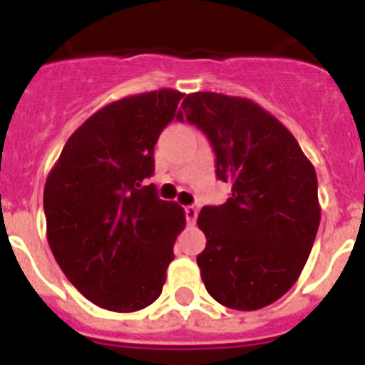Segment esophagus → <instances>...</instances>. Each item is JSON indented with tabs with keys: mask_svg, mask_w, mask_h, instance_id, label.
Here are the masks:
<instances>
[{
	"mask_svg": "<svg viewBox=\"0 0 365 365\" xmlns=\"http://www.w3.org/2000/svg\"><path fill=\"white\" fill-rule=\"evenodd\" d=\"M185 213H186V222H188V225H194V222H196V217H197V209L194 207V205H186L185 207Z\"/></svg>",
	"mask_w": 365,
	"mask_h": 365,
	"instance_id": "34e87169",
	"label": "esophagus"
}]
</instances>
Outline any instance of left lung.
I'll return each mask as SVG.
<instances>
[{
  "instance_id": "8db88e82",
  "label": "left lung",
  "mask_w": 365,
  "mask_h": 365,
  "mask_svg": "<svg viewBox=\"0 0 365 365\" xmlns=\"http://www.w3.org/2000/svg\"><path fill=\"white\" fill-rule=\"evenodd\" d=\"M200 127L217 177L232 185L222 205H205L197 255L205 289L234 310H259L293 287L320 227L314 165L289 129L244 97L190 93L179 120Z\"/></svg>"
}]
</instances>
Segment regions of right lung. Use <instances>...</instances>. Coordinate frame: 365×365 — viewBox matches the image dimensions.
Returning a JSON list of instances; mask_svg holds the SVG:
<instances>
[{"label":"right lung","mask_w":365,"mask_h":365,"mask_svg":"<svg viewBox=\"0 0 365 365\" xmlns=\"http://www.w3.org/2000/svg\"><path fill=\"white\" fill-rule=\"evenodd\" d=\"M182 97L160 89L106 104L72 133L47 175L49 247L70 284L101 309L137 312L162 295L186 217L143 180Z\"/></svg>","instance_id":"obj_1"}]
</instances>
